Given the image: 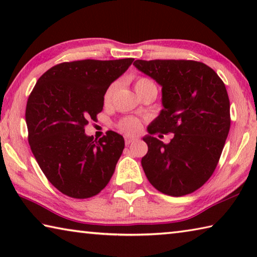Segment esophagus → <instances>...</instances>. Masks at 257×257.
<instances>
[{
    "mask_svg": "<svg viewBox=\"0 0 257 257\" xmlns=\"http://www.w3.org/2000/svg\"><path fill=\"white\" fill-rule=\"evenodd\" d=\"M136 137H134V136H125V138H124V142H125V145H130L132 144L133 142H135L136 141Z\"/></svg>",
    "mask_w": 257,
    "mask_h": 257,
    "instance_id": "esophagus-1",
    "label": "esophagus"
}]
</instances>
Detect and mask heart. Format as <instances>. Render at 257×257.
I'll use <instances>...</instances> for the list:
<instances>
[{
	"instance_id": "b5f03b06",
	"label": "heart",
	"mask_w": 257,
	"mask_h": 257,
	"mask_svg": "<svg viewBox=\"0 0 257 257\" xmlns=\"http://www.w3.org/2000/svg\"><path fill=\"white\" fill-rule=\"evenodd\" d=\"M147 84H153L151 80L146 79V78H139V79L136 81V84H135V89H138L141 88L142 86H145ZM114 88H115V85L112 84L108 88L106 89L105 94H104V101L108 102L112 97L113 92H114ZM141 121L136 118H133V116H129V118H124L120 121L119 123V127L120 129L122 130L124 133H128V134H132V133H136L138 132L139 129H141Z\"/></svg>"
}]
</instances>
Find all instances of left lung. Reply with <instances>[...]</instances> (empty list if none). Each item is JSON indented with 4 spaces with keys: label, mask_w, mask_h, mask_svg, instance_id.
Returning <instances> with one entry per match:
<instances>
[{
    "label": "left lung",
    "mask_w": 257,
    "mask_h": 257,
    "mask_svg": "<svg viewBox=\"0 0 257 257\" xmlns=\"http://www.w3.org/2000/svg\"><path fill=\"white\" fill-rule=\"evenodd\" d=\"M134 66L162 87L160 114L143 138L147 179L170 196L202 187L214 172L230 129V102L216 72L191 60H136ZM173 133L164 145L153 134ZM159 137H161V135Z\"/></svg>",
    "instance_id": "left-lung-1"
}]
</instances>
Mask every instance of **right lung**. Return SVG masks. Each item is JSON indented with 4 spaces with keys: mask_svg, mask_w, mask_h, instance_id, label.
I'll list each match as a JSON object with an SVG mask.
<instances>
[{
    "mask_svg": "<svg viewBox=\"0 0 257 257\" xmlns=\"http://www.w3.org/2000/svg\"><path fill=\"white\" fill-rule=\"evenodd\" d=\"M134 59L81 60L49 69L26 107L28 142L38 165L56 189L73 198L97 195L110 181L124 139L107 132L98 141L85 134L103 110L104 94Z\"/></svg>",
    "mask_w": 257,
    "mask_h": 257,
    "instance_id": "add662e5",
    "label": "right lung"
}]
</instances>
